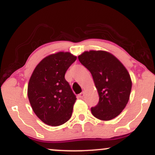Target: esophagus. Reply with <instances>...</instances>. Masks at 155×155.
I'll return each instance as SVG.
<instances>
[{"instance_id":"34e87169","label":"esophagus","mask_w":155,"mask_h":155,"mask_svg":"<svg viewBox=\"0 0 155 155\" xmlns=\"http://www.w3.org/2000/svg\"><path fill=\"white\" fill-rule=\"evenodd\" d=\"M84 92H81V93L79 94V97H80V98H82V97H84Z\"/></svg>"}]
</instances>
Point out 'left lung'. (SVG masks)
I'll return each instance as SVG.
<instances>
[{
    "mask_svg": "<svg viewBox=\"0 0 155 155\" xmlns=\"http://www.w3.org/2000/svg\"><path fill=\"white\" fill-rule=\"evenodd\" d=\"M79 62L91 73L99 101L91 108L94 117L107 121L118 116L129 101L132 81L127 69L113 54L105 51H84Z\"/></svg>",
    "mask_w": 155,
    "mask_h": 155,
    "instance_id": "1",
    "label": "left lung"
}]
</instances>
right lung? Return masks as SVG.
<instances>
[{
  "instance_id": "right-lung-1",
  "label": "right lung",
  "mask_w": 155,
  "mask_h": 155,
  "mask_svg": "<svg viewBox=\"0 0 155 155\" xmlns=\"http://www.w3.org/2000/svg\"><path fill=\"white\" fill-rule=\"evenodd\" d=\"M76 60L69 52L49 55L32 74L28 87L30 104L36 116L48 125H61L71 117L76 96L65 74Z\"/></svg>"
}]
</instances>
